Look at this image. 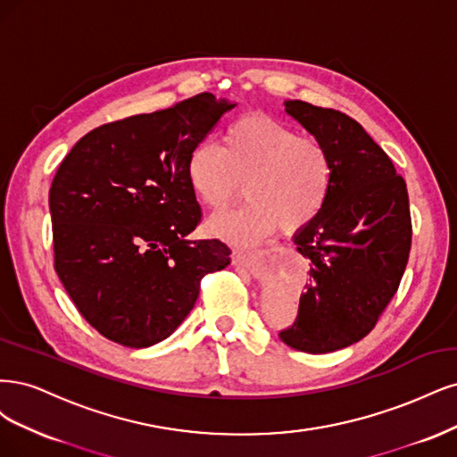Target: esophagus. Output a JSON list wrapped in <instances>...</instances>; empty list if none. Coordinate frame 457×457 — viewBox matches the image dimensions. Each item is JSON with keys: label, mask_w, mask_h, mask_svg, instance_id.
<instances>
[{"label": "esophagus", "mask_w": 457, "mask_h": 457, "mask_svg": "<svg viewBox=\"0 0 457 457\" xmlns=\"http://www.w3.org/2000/svg\"><path fill=\"white\" fill-rule=\"evenodd\" d=\"M231 258L235 263H241V266H253L256 260L262 258V254L260 253H246V250L237 248V250H233Z\"/></svg>", "instance_id": "obj_1"}]
</instances>
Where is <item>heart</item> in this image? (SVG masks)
Wrapping results in <instances>:
<instances>
[{
	"label": "heart",
	"mask_w": 457,
	"mask_h": 457,
	"mask_svg": "<svg viewBox=\"0 0 457 457\" xmlns=\"http://www.w3.org/2000/svg\"><path fill=\"white\" fill-rule=\"evenodd\" d=\"M191 191L212 211L241 195L243 207L216 214L211 231L237 245H253L281 226L298 231L325 209L334 182L328 145L266 113H246L222 132V145L201 142L186 159Z\"/></svg>",
	"instance_id": "heart-1"
}]
</instances>
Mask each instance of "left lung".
<instances>
[{"mask_svg": "<svg viewBox=\"0 0 457 457\" xmlns=\"http://www.w3.org/2000/svg\"><path fill=\"white\" fill-rule=\"evenodd\" d=\"M287 113L328 145L334 182L325 209L294 235L309 258L298 315L278 332L303 353H330L370 332L399 290L411 246L406 182L353 117L285 102Z\"/></svg>", "mask_w": 457, "mask_h": 457, "instance_id": "1", "label": "left lung"}]
</instances>
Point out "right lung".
<instances>
[{"mask_svg":"<svg viewBox=\"0 0 457 457\" xmlns=\"http://www.w3.org/2000/svg\"><path fill=\"white\" fill-rule=\"evenodd\" d=\"M233 106L201 93L100 125L58 167L49 189L54 270L108 340L135 349L165 340L195 305L201 278L229 263L226 243L187 237L203 212L186 159Z\"/></svg>","mask_w":457,"mask_h":457,"instance_id":"add662e5","label":"right lung"}]
</instances>
